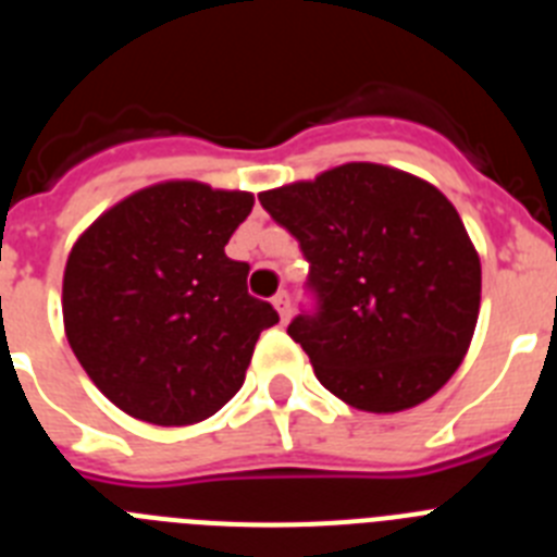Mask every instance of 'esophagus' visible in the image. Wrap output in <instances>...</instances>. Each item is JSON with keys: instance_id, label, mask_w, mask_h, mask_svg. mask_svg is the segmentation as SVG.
Instances as JSON below:
<instances>
[{"instance_id": "34e87169", "label": "esophagus", "mask_w": 557, "mask_h": 557, "mask_svg": "<svg viewBox=\"0 0 557 557\" xmlns=\"http://www.w3.org/2000/svg\"><path fill=\"white\" fill-rule=\"evenodd\" d=\"M273 307L278 309V314H282V323H287L289 321V312H293V301H289L287 289H282V293L275 295Z\"/></svg>"}]
</instances>
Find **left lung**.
Listing matches in <instances>:
<instances>
[{"label": "left lung", "mask_w": 557, "mask_h": 557, "mask_svg": "<svg viewBox=\"0 0 557 557\" xmlns=\"http://www.w3.org/2000/svg\"><path fill=\"white\" fill-rule=\"evenodd\" d=\"M259 203L309 262L312 309L287 334L326 391L357 410L398 412L449 382L474 334L482 273L435 186L357 161Z\"/></svg>", "instance_id": "obj_1"}]
</instances>
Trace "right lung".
Listing matches in <instances>:
<instances>
[{"instance_id": "right-lung-1", "label": "right lung", "mask_w": 557, "mask_h": 557, "mask_svg": "<svg viewBox=\"0 0 557 557\" xmlns=\"http://www.w3.org/2000/svg\"><path fill=\"white\" fill-rule=\"evenodd\" d=\"M250 209L248 191L170 181L106 211L69 253V346L127 416L195 424L243 387L256 339L278 323L248 293L250 264L225 256Z\"/></svg>"}]
</instances>
